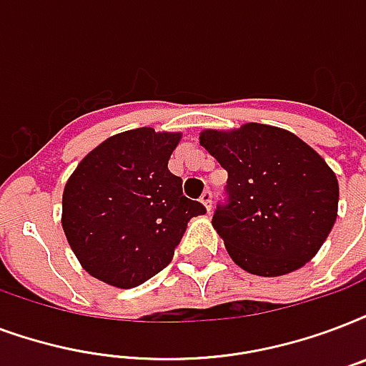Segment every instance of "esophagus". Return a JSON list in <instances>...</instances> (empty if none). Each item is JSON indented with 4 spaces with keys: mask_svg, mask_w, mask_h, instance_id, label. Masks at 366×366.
<instances>
[{
    "mask_svg": "<svg viewBox=\"0 0 366 366\" xmlns=\"http://www.w3.org/2000/svg\"><path fill=\"white\" fill-rule=\"evenodd\" d=\"M199 202L203 203V207L207 209V211H211V205H213V192H211V189H205L202 197H199Z\"/></svg>",
    "mask_w": 366,
    "mask_h": 366,
    "instance_id": "obj_1",
    "label": "esophagus"
}]
</instances>
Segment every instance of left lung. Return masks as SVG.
Segmentation results:
<instances>
[{"instance_id":"1","label":"left lung","mask_w":366,"mask_h":366,"mask_svg":"<svg viewBox=\"0 0 366 366\" xmlns=\"http://www.w3.org/2000/svg\"><path fill=\"white\" fill-rule=\"evenodd\" d=\"M199 144L228 172L213 227L228 255L257 276H282L317 255L338 217V178L303 139L247 122L203 130Z\"/></svg>"}]
</instances>
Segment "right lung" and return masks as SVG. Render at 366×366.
I'll return each mask as SVG.
<instances>
[{
	"label": "right lung",
	"instance_id": "1",
	"mask_svg": "<svg viewBox=\"0 0 366 366\" xmlns=\"http://www.w3.org/2000/svg\"><path fill=\"white\" fill-rule=\"evenodd\" d=\"M180 132L115 134L78 163L63 192V230L86 272L136 288L172 261L192 217L205 213L169 171Z\"/></svg>",
	"mask_w": 366,
	"mask_h": 366
}]
</instances>
